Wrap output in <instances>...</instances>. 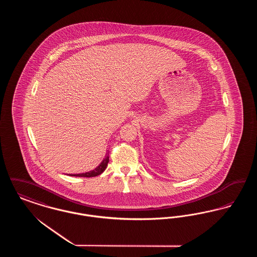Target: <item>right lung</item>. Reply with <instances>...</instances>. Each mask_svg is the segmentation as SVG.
Returning a JSON list of instances; mask_svg holds the SVG:
<instances>
[{
    "label": "right lung",
    "mask_w": 257,
    "mask_h": 257,
    "mask_svg": "<svg viewBox=\"0 0 257 257\" xmlns=\"http://www.w3.org/2000/svg\"><path fill=\"white\" fill-rule=\"evenodd\" d=\"M108 163H109V152H107L105 159L103 160L102 163L93 171H88L86 173H80V174H71V176H78V177H94V176H97L106 170V168L108 166Z\"/></svg>",
    "instance_id": "1"
}]
</instances>
